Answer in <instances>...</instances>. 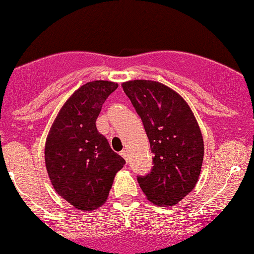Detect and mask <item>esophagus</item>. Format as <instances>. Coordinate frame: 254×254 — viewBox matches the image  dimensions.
I'll return each mask as SVG.
<instances>
[{
  "label": "esophagus",
  "mask_w": 254,
  "mask_h": 254,
  "mask_svg": "<svg viewBox=\"0 0 254 254\" xmlns=\"http://www.w3.org/2000/svg\"><path fill=\"white\" fill-rule=\"evenodd\" d=\"M120 155L123 156V157L126 159V161H128V152L126 150H121L120 151Z\"/></svg>",
  "instance_id": "esophagus-1"
}]
</instances>
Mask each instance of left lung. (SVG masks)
Wrapping results in <instances>:
<instances>
[{
	"instance_id": "left-lung-1",
	"label": "left lung",
	"mask_w": 254,
	"mask_h": 254,
	"mask_svg": "<svg viewBox=\"0 0 254 254\" xmlns=\"http://www.w3.org/2000/svg\"><path fill=\"white\" fill-rule=\"evenodd\" d=\"M150 142L151 171L137 176L145 196L175 206L194 189L203 161V140L194 114L176 91L162 83L136 79L123 84Z\"/></svg>"
}]
</instances>
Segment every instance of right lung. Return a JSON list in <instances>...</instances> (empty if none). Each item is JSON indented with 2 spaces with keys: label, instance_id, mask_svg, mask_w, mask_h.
<instances>
[{
  "label": "right lung",
  "instance_id": "right-lung-1",
  "mask_svg": "<svg viewBox=\"0 0 254 254\" xmlns=\"http://www.w3.org/2000/svg\"><path fill=\"white\" fill-rule=\"evenodd\" d=\"M117 83L93 81L72 93L59 112L45 147V162L54 190L79 210L105 202L125 159L111 149L96 127L103 104Z\"/></svg>",
  "mask_w": 254,
  "mask_h": 254
}]
</instances>
